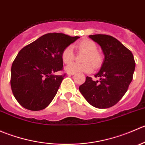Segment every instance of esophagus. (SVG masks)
Here are the masks:
<instances>
[{"instance_id":"34e87169","label":"esophagus","mask_w":145,"mask_h":145,"mask_svg":"<svg viewBox=\"0 0 145 145\" xmlns=\"http://www.w3.org/2000/svg\"><path fill=\"white\" fill-rule=\"evenodd\" d=\"M67 74H68V75H70V76H73V75H74V73H67Z\"/></svg>"}]
</instances>
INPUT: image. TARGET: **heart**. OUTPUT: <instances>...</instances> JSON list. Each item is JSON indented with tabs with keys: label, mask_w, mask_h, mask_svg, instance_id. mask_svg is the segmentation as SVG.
<instances>
[{
	"label": "heart",
	"mask_w": 145,
	"mask_h": 145,
	"mask_svg": "<svg viewBox=\"0 0 145 145\" xmlns=\"http://www.w3.org/2000/svg\"><path fill=\"white\" fill-rule=\"evenodd\" d=\"M77 48L79 50L86 52L83 59L85 63H70L66 67V71L68 73L74 74L77 72L91 73L93 70L91 64L93 63L95 67H97L102 62V57L97 52V45L93 40L85 39L78 43ZM61 57L64 64L72 62L74 58V48L72 45H68L64 48L61 54Z\"/></svg>",
	"instance_id": "1"
}]
</instances>
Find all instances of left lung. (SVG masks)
<instances>
[{"label": "left lung", "mask_w": 145, "mask_h": 145, "mask_svg": "<svg viewBox=\"0 0 145 145\" xmlns=\"http://www.w3.org/2000/svg\"><path fill=\"white\" fill-rule=\"evenodd\" d=\"M89 38L101 47L105 59L95 75L100 80L87 76L79 90L92 106L106 109L116 105L128 90L135 71V59L131 51L112 36L95 34Z\"/></svg>", "instance_id": "1"}]
</instances>
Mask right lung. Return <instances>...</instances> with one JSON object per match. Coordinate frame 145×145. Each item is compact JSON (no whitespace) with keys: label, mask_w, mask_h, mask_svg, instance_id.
Instances as JSON below:
<instances>
[{"label":"right lung","mask_w":145,"mask_h":145,"mask_svg":"<svg viewBox=\"0 0 145 145\" xmlns=\"http://www.w3.org/2000/svg\"><path fill=\"white\" fill-rule=\"evenodd\" d=\"M79 38L47 33L19 52L12 65L10 85L20 105L39 111L50 104L65 76L54 74L63 68L62 50Z\"/></svg>","instance_id":"1"}]
</instances>
